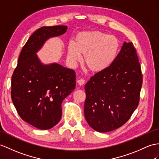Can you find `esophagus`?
<instances>
[{
  "mask_svg": "<svg viewBox=\"0 0 159 159\" xmlns=\"http://www.w3.org/2000/svg\"><path fill=\"white\" fill-rule=\"evenodd\" d=\"M85 82H86V81H85V80H84L82 78L77 80V83H78L80 86H82V85H84L85 84Z\"/></svg>",
  "mask_w": 159,
  "mask_h": 159,
  "instance_id": "obj_1",
  "label": "esophagus"
}]
</instances>
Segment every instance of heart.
Here are the masks:
<instances>
[{"label": "heart", "mask_w": 159, "mask_h": 159, "mask_svg": "<svg viewBox=\"0 0 159 159\" xmlns=\"http://www.w3.org/2000/svg\"><path fill=\"white\" fill-rule=\"evenodd\" d=\"M120 47L117 38L100 31H86L77 34L75 42L67 45V59L74 65L81 60L89 70L102 71L109 67L117 57Z\"/></svg>", "instance_id": "1"}]
</instances>
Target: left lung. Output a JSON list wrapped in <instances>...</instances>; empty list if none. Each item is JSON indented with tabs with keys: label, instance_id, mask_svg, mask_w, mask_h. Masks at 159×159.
Returning a JSON list of instances; mask_svg holds the SVG:
<instances>
[{
	"label": "left lung",
	"instance_id": "8db88e82",
	"mask_svg": "<svg viewBox=\"0 0 159 159\" xmlns=\"http://www.w3.org/2000/svg\"><path fill=\"white\" fill-rule=\"evenodd\" d=\"M142 73L132 42H124L110 66L85 86L84 115L99 132L115 130L128 121L140 102Z\"/></svg>",
	"mask_w": 159,
	"mask_h": 159
}]
</instances>
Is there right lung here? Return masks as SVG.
I'll return each mask as SVG.
<instances>
[{"label": "right lung", "mask_w": 159, "mask_h": 159, "mask_svg": "<svg viewBox=\"0 0 159 159\" xmlns=\"http://www.w3.org/2000/svg\"><path fill=\"white\" fill-rule=\"evenodd\" d=\"M67 30V26L55 25L34 32L21 50L11 78V99L19 115L40 129L59 122L62 102L75 87V73L57 63L42 64L36 53L49 38Z\"/></svg>", "instance_id": "1"}]
</instances>
